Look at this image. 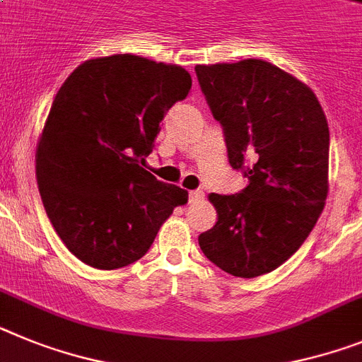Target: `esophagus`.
I'll list each match as a JSON object with an SVG mask.
<instances>
[{
	"label": "esophagus",
	"instance_id": "esophagus-1",
	"mask_svg": "<svg viewBox=\"0 0 362 362\" xmlns=\"http://www.w3.org/2000/svg\"><path fill=\"white\" fill-rule=\"evenodd\" d=\"M203 197H205V192H203V190H192V192L188 194V202L199 203L203 202Z\"/></svg>",
	"mask_w": 362,
	"mask_h": 362
}]
</instances>
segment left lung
<instances>
[{
    "mask_svg": "<svg viewBox=\"0 0 362 362\" xmlns=\"http://www.w3.org/2000/svg\"><path fill=\"white\" fill-rule=\"evenodd\" d=\"M227 141L243 168L240 194H209L218 221L199 234L203 255L240 278L271 273L310 236L328 197L329 128L308 84L271 62L196 66Z\"/></svg>",
    "mask_w": 362,
    "mask_h": 362,
    "instance_id": "obj_1",
    "label": "left lung"
}]
</instances>
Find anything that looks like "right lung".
I'll return each mask as SVG.
<instances>
[{"label": "right lung", "instance_id": "add662e5", "mask_svg": "<svg viewBox=\"0 0 362 362\" xmlns=\"http://www.w3.org/2000/svg\"><path fill=\"white\" fill-rule=\"evenodd\" d=\"M192 88L187 69L137 54L80 64L52 100L36 181L52 227L80 262L119 269L143 258L188 192L143 168L160 120Z\"/></svg>", "mask_w": 362, "mask_h": 362}]
</instances>
